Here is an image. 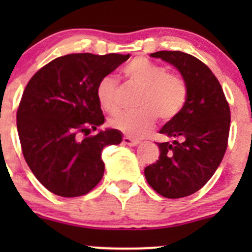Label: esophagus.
Wrapping results in <instances>:
<instances>
[{
  "mask_svg": "<svg viewBox=\"0 0 252 252\" xmlns=\"http://www.w3.org/2000/svg\"><path fill=\"white\" fill-rule=\"evenodd\" d=\"M123 142L126 145H128V146H136V145L140 144V141L139 140H136V139H133V138H129V136H124Z\"/></svg>",
  "mask_w": 252,
  "mask_h": 252,
  "instance_id": "1",
  "label": "esophagus"
}]
</instances>
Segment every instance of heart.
<instances>
[{
    "label": "heart",
    "instance_id": "1",
    "mask_svg": "<svg viewBox=\"0 0 252 252\" xmlns=\"http://www.w3.org/2000/svg\"><path fill=\"white\" fill-rule=\"evenodd\" d=\"M126 77L144 89L138 112H123L111 119V126L131 138L147 135L157 121H171L184 107L188 86L184 79L168 73L166 67L144 57L134 58L123 69ZM98 103L108 113L119 111L118 81L106 75L96 86Z\"/></svg>",
    "mask_w": 252,
    "mask_h": 252
}]
</instances>
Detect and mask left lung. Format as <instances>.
Returning <instances> with one entry per match:
<instances>
[{
  "label": "left lung",
  "instance_id": "obj_1",
  "mask_svg": "<svg viewBox=\"0 0 252 252\" xmlns=\"http://www.w3.org/2000/svg\"><path fill=\"white\" fill-rule=\"evenodd\" d=\"M150 56L177 68L188 86L183 110L159 130L174 140L157 144L158 159L144 171L155 191L179 199L201 189L222 162L229 135V105L220 81L196 57L180 51Z\"/></svg>",
  "mask_w": 252,
  "mask_h": 252
}]
</instances>
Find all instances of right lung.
<instances>
[{
  "mask_svg": "<svg viewBox=\"0 0 252 252\" xmlns=\"http://www.w3.org/2000/svg\"><path fill=\"white\" fill-rule=\"evenodd\" d=\"M129 57L65 55L44 65L28 83L17 112L23 156L53 194L81 196L102 179L103 147L121 144L122 133L106 129L88 136L105 123L96 86Z\"/></svg>",
  "mask_w": 252,
  "mask_h": 252,
  "instance_id": "1",
  "label": "right lung"
}]
</instances>
